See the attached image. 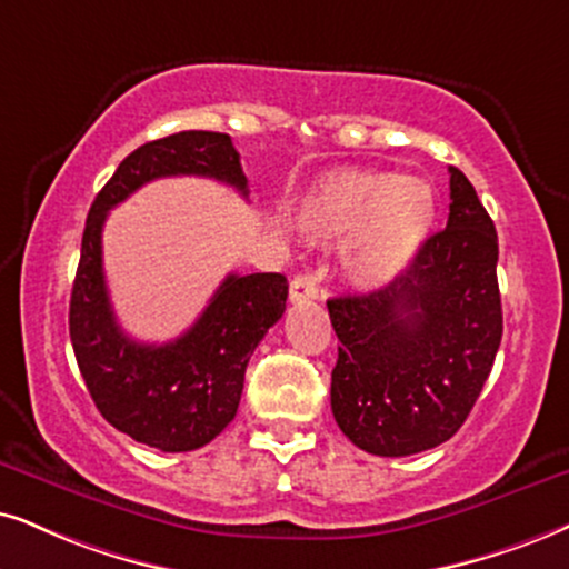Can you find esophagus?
<instances>
[{
    "label": "esophagus",
    "instance_id": "34e87169",
    "mask_svg": "<svg viewBox=\"0 0 569 569\" xmlns=\"http://www.w3.org/2000/svg\"><path fill=\"white\" fill-rule=\"evenodd\" d=\"M289 299L293 305H305V301L318 299V283H315V278L309 272H299V276L291 278Z\"/></svg>",
    "mask_w": 569,
    "mask_h": 569
}]
</instances>
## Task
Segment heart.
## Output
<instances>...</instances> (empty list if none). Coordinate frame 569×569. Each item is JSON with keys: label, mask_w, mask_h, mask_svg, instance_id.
I'll list each match as a JSON object with an SVG mask.
<instances>
[{"label": "heart", "mask_w": 569, "mask_h": 569, "mask_svg": "<svg viewBox=\"0 0 569 569\" xmlns=\"http://www.w3.org/2000/svg\"><path fill=\"white\" fill-rule=\"evenodd\" d=\"M436 191L399 170H336L299 204L301 233L343 243V270L362 289H380L417 260L436 226Z\"/></svg>", "instance_id": "obj_1"}]
</instances>
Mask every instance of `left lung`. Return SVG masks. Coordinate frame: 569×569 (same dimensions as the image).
I'll return each mask as SVG.
<instances>
[{
    "instance_id": "obj_1",
    "label": "left lung",
    "mask_w": 569,
    "mask_h": 569,
    "mask_svg": "<svg viewBox=\"0 0 569 569\" xmlns=\"http://www.w3.org/2000/svg\"><path fill=\"white\" fill-rule=\"evenodd\" d=\"M449 176V220L417 260L383 289L328 299L341 341L330 409L368 455L407 457L449 441L499 351V239L465 172Z\"/></svg>"
}]
</instances>
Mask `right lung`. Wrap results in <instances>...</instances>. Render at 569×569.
Here are the masks:
<instances>
[{
    "label": "right lung",
    "instance_id": "right-lung-1",
    "mask_svg": "<svg viewBox=\"0 0 569 569\" xmlns=\"http://www.w3.org/2000/svg\"><path fill=\"white\" fill-rule=\"evenodd\" d=\"M168 176L214 178L249 197L228 133L181 131L128 154L86 218L70 293V341L93 405L110 426L160 451H191L236 417L249 357L283 315L289 283L280 272H231L176 341L141 343L123 333L104 283L102 228L112 207Z\"/></svg>",
    "mask_w": 569,
    "mask_h": 569
}]
</instances>
